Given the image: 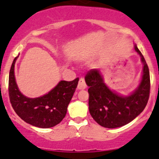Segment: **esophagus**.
<instances>
[{
  "label": "esophagus",
  "instance_id": "esophagus-1",
  "mask_svg": "<svg viewBox=\"0 0 159 159\" xmlns=\"http://www.w3.org/2000/svg\"><path fill=\"white\" fill-rule=\"evenodd\" d=\"M86 88V84L84 78H80L79 81H78V89H85Z\"/></svg>",
  "mask_w": 159,
  "mask_h": 159
}]
</instances>
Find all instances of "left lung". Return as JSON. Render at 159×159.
Returning a JSON list of instances; mask_svg holds the SVG:
<instances>
[{
  "label": "left lung",
  "mask_w": 159,
  "mask_h": 159,
  "mask_svg": "<svg viewBox=\"0 0 159 159\" xmlns=\"http://www.w3.org/2000/svg\"><path fill=\"white\" fill-rule=\"evenodd\" d=\"M134 48L140 56L143 72L139 85L129 95H121L110 89L104 83L99 70H91L85 75V83L89 87V113L94 120L104 128H120L132 121L143 111L149 99V69L136 44Z\"/></svg>",
  "instance_id": "obj_1"
}]
</instances>
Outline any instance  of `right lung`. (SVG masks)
I'll return each instance as SVG.
<instances>
[{
	"label": "right lung",
	"mask_w": 159,
	"mask_h": 159,
	"mask_svg": "<svg viewBox=\"0 0 159 159\" xmlns=\"http://www.w3.org/2000/svg\"><path fill=\"white\" fill-rule=\"evenodd\" d=\"M17 58L12 62L8 78V94L14 111L23 120L35 127L49 128L58 124L66 116L79 78L59 81L47 94L30 98L20 91L16 81L14 69Z\"/></svg>",
	"instance_id": "right-lung-1"
}]
</instances>
